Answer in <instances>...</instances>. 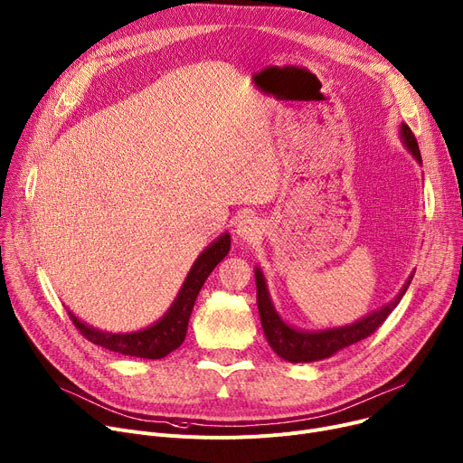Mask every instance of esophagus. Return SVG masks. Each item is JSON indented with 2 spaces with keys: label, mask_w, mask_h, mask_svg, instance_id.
Listing matches in <instances>:
<instances>
[{
  "label": "esophagus",
  "mask_w": 463,
  "mask_h": 463,
  "mask_svg": "<svg viewBox=\"0 0 463 463\" xmlns=\"http://www.w3.org/2000/svg\"><path fill=\"white\" fill-rule=\"evenodd\" d=\"M235 235L242 242H252L261 235V222L256 219V216H247L237 224Z\"/></svg>",
  "instance_id": "esophagus-1"
}]
</instances>
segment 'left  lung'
I'll return each instance as SVG.
<instances>
[{"mask_svg": "<svg viewBox=\"0 0 463 463\" xmlns=\"http://www.w3.org/2000/svg\"><path fill=\"white\" fill-rule=\"evenodd\" d=\"M400 140L403 147L413 155V158L419 162V165H422L415 134L405 123L400 125ZM413 275L415 273H411L410 279L405 280L400 293L394 297V301L366 314L355 323L344 325V327L323 329V331H303L286 323L282 316L277 312L273 301H270V293L267 288V280L263 277V270L256 267L254 277H256V288H258V310H260V319H261L265 338L277 355L288 363H314V361L329 359L340 349L351 344H357L366 336H370L379 325L387 319V316L398 307L400 298L403 297V293L407 291V288H410L413 280Z\"/></svg>", "mask_w": 463, "mask_h": 463, "instance_id": "1", "label": "left lung"}]
</instances>
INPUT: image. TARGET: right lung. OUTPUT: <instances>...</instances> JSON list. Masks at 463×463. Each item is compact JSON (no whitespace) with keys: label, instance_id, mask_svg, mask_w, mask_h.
Masks as SVG:
<instances>
[{"label":"right lung","instance_id":"right-lung-1","mask_svg":"<svg viewBox=\"0 0 463 463\" xmlns=\"http://www.w3.org/2000/svg\"><path fill=\"white\" fill-rule=\"evenodd\" d=\"M232 239L230 233H222L216 237L205 250L196 258V261L190 267L188 275L174 298L172 307L166 310L158 321L140 331L134 333H108L91 327V325L78 319L71 310L69 316L76 329L84 335L90 342L102 345L104 349H110L114 353H121L127 357L136 359H162L168 353L177 349L184 336L190 314H193L196 297L203 288L207 277L213 273V269L219 265L230 252Z\"/></svg>","mask_w":463,"mask_h":463}]
</instances>
